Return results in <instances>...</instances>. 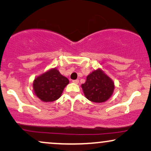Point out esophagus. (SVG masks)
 <instances>
[{"instance_id": "esophagus-1", "label": "esophagus", "mask_w": 151, "mask_h": 151, "mask_svg": "<svg viewBox=\"0 0 151 151\" xmlns=\"http://www.w3.org/2000/svg\"><path fill=\"white\" fill-rule=\"evenodd\" d=\"M73 83H75V84H78L79 83V80H73Z\"/></svg>"}]
</instances>
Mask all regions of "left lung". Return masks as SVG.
I'll use <instances>...</instances> for the list:
<instances>
[{"instance_id": "obj_1", "label": "left lung", "mask_w": 151, "mask_h": 151, "mask_svg": "<svg viewBox=\"0 0 151 151\" xmlns=\"http://www.w3.org/2000/svg\"><path fill=\"white\" fill-rule=\"evenodd\" d=\"M82 88L88 100L101 103L111 98L115 85L113 80L102 69H98L87 76L85 83L82 84Z\"/></svg>"}]
</instances>
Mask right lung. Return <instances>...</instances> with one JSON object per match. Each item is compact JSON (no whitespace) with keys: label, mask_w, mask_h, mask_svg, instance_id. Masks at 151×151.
Instances as JSON below:
<instances>
[{"label":"right lung","mask_w":151,"mask_h":151,"mask_svg":"<svg viewBox=\"0 0 151 151\" xmlns=\"http://www.w3.org/2000/svg\"><path fill=\"white\" fill-rule=\"evenodd\" d=\"M69 83V80L54 68L35 78L33 88L35 94L42 102H53L61 96Z\"/></svg>","instance_id":"right-lung-1"}]
</instances>
